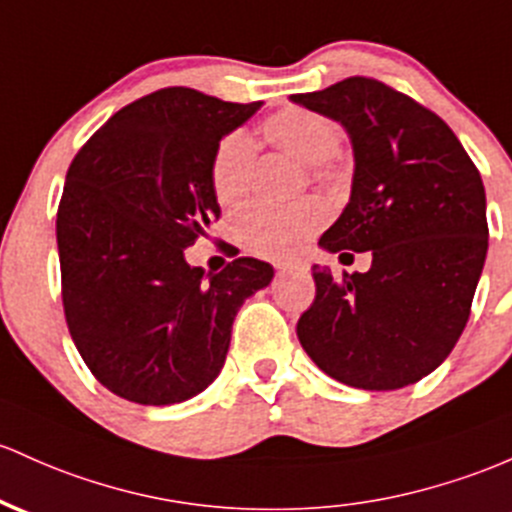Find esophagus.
Masks as SVG:
<instances>
[{"label": "esophagus", "mask_w": 512, "mask_h": 512, "mask_svg": "<svg viewBox=\"0 0 512 512\" xmlns=\"http://www.w3.org/2000/svg\"><path fill=\"white\" fill-rule=\"evenodd\" d=\"M289 269H299V265H294V262H277V272H289Z\"/></svg>", "instance_id": "obj_1"}]
</instances>
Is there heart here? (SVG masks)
<instances>
[{
    "mask_svg": "<svg viewBox=\"0 0 512 512\" xmlns=\"http://www.w3.org/2000/svg\"><path fill=\"white\" fill-rule=\"evenodd\" d=\"M262 136L301 165L316 167V177H325V162L338 155L342 133L338 123L318 111L286 106L262 121ZM255 150L245 133H230L218 143L211 160V189L223 209H233L250 192ZM328 211L318 201L294 206H250L235 218L233 230L245 250L262 257H289L308 243L323 226Z\"/></svg>",
    "mask_w": 512,
    "mask_h": 512,
    "instance_id": "b5f03b06",
    "label": "heart"
}]
</instances>
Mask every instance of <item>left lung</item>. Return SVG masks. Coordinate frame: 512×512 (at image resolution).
Returning <instances> with one entry per match:
<instances>
[{
    "label": "left lung",
    "instance_id": "obj_1",
    "mask_svg": "<svg viewBox=\"0 0 512 512\" xmlns=\"http://www.w3.org/2000/svg\"><path fill=\"white\" fill-rule=\"evenodd\" d=\"M291 101L338 121L355 153L350 204L318 245L372 250L364 274L313 265L296 335L342 384L403 389L445 362L469 320L488 250L481 174L440 116L372 77Z\"/></svg>",
    "mask_w": 512,
    "mask_h": 512
}]
</instances>
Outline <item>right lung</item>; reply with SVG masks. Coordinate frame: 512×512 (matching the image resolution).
Segmentation results:
<instances>
[{"label": "right lung", "mask_w": 512, "mask_h": 512, "mask_svg": "<svg viewBox=\"0 0 512 512\" xmlns=\"http://www.w3.org/2000/svg\"><path fill=\"white\" fill-rule=\"evenodd\" d=\"M260 106L160 89L116 111L67 170L55 221L67 328L94 379L126 401L170 406L204 391L238 308L272 282L255 257L216 274L184 260L221 216L213 153Z\"/></svg>", "instance_id": "1"}]
</instances>
